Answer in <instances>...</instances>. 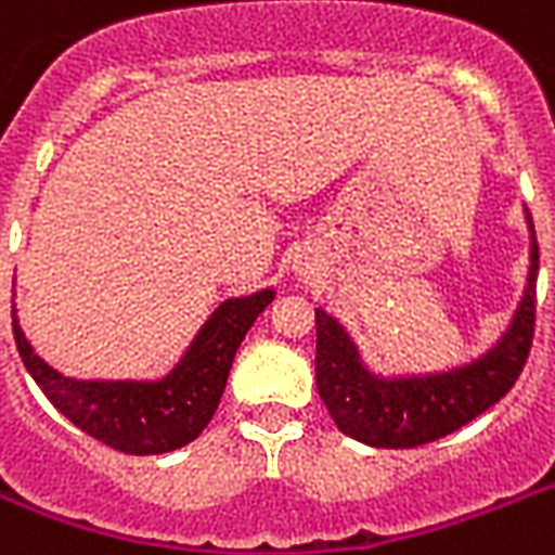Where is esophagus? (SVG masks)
Segmentation results:
<instances>
[{
    "label": "esophagus",
    "mask_w": 555,
    "mask_h": 555,
    "mask_svg": "<svg viewBox=\"0 0 555 555\" xmlns=\"http://www.w3.org/2000/svg\"><path fill=\"white\" fill-rule=\"evenodd\" d=\"M308 270H311V268H308V264H299V268H296V273H299V276L306 279V276H308Z\"/></svg>",
    "instance_id": "obj_1"
}]
</instances>
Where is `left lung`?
Returning <instances> with one entry per match:
<instances>
[{
    "label": "left lung",
    "instance_id": "1",
    "mask_svg": "<svg viewBox=\"0 0 555 555\" xmlns=\"http://www.w3.org/2000/svg\"><path fill=\"white\" fill-rule=\"evenodd\" d=\"M524 218L530 232L524 294L501 337L468 361L430 372H375L349 328L314 308L317 390L346 437L372 448L425 446L468 425L513 390L530 354L539 279V241L527 206Z\"/></svg>",
    "mask_w": 555,
    "mask_h": 555
}]
</instances>
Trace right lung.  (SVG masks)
<instances>
[{
	"mask_svg": "<svg viewBox=\"0 0 555 555\" xmlns=\"http://www.w3.org/2000/svg\"><path fill=\"white\" fill-rule=\"evenodd\" d=\"M276 291L230 296L197 328L180 361L159 378H72L34 352L14 308V340L46 399L90 437L125 454H165L189 446L221 404L232 361L249 325Z\"/></svg>",
	"mask_w": 555,
	"mask_h": 555,
	"instance_id": "1",
	"label": "right lung"
}]
</instances>
